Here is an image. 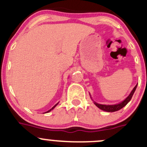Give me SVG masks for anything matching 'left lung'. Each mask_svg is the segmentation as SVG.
<instances>
[{"label":"left lung","mask_w":147,"mask_h":147,"mask_svg":"<svg viewBox=\"0 0 147 147\" xmlns=\"http://www.w3.org/2000/svg\"><path fill=\"white\" fill-rule=\"evenodd\" d=\"M136 86H137V84L135 86V87L133 88V90H132L131 92L130 93V94L126 97V99H124L123 101L120 102L119 104H114V105H104V104H97L96 102H94V104H95L98 108H99L100 109L103 110V111H107V112H114V111H119V110H120L121 109H122L123 107H124L130 101V100L131 99L134 93L135 92Z\"/></svg>","instance_id":"1"}]
</instances>
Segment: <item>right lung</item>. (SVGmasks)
Instances as JSON below:
<instances>
[{
    "label": "right lung",
    "instance_id": "right-lung-1",
    "mask_svg": "<svg viewBox=\"0 0 147 147\" xmlns=\"http://www.w3.org/2000/svg\"><path fill=\"white\" fill-rule=\"evenodd\" d=\"M58 104H59V103H57V104H56V105H55V106H54V107H52V108H51V109H50V110H49V111H46V113H48V112H49V111H51V110H53V109H54V108H55V107H56V106H57V105H58Z\"/></svg>",
    "mask_w": 147,
    "mask_h": 147
}]
</instances>
